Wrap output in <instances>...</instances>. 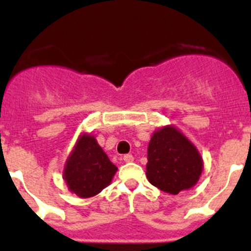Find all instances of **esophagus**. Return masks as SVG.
<instances>
[{
	"instance_id": "34e87169",
	"label": "esophagus",
	"mask_w": 251,
	"mask_h": 251,
	"mask_svg": "<svg viewBox=\"0 0 251 251\" xmlns=\"http://www.w3.org/2000/svg\"><path fill=\"white\" fill-rule=\"evenodd\" d=\"M124 161H126V163H131V161H133L132 154H125V155H124Z\"/></svg>"
}]
</instances>
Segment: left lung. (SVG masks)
<instances>
[{
	"instance_id": "left-lung-1",
	"label": "left lung",
	"mask_w": 251,
	"mask_h": 251,
	"mask_svg": "<svg viewBox=\"0 0 251 251\" xmlns=\"http://www.w3.org/2000/svg\"><path fill=\"white\" fill-rule=\"evenodd\" d=\"M203 171L196 147L175 127L154 132L148 146L147 177L153 186L170 194L193 187Z\"/></svg>"
}]
</instances>
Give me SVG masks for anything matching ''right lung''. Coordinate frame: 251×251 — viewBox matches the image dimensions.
<instances>
[{
	"mask_svg": "<svg viewBox=\"0 0 251 251\" xmlns=\"http://www.w3.org/2000/svg\"><path fill=\"white\" fill-rule=\"evenodd\" d=\"M116 168L93 136L82 135L70 154L64 170L69 189L82 198L102 192L111 182Z\"/></svg>",
	"mask_w": 251,
	"mask_h": 251,
	"instance_id": "right-lung-1",
	"label": "right lung"
}]
</instances>
